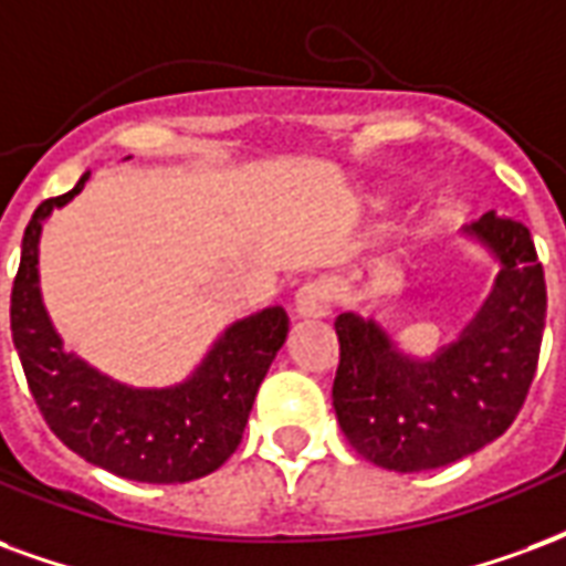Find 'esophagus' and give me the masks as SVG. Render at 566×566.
Masks as SVG:
<instances>
[{"label":"esophagus","instance_id":"1","mask_svg":"<svg viewBox=\"0 0 566 566\" xmlns=\"http://www.w3.org/2000/svg\"><path fill=\"white\" fill-rule=\"evenodd\" d=\"M333 294L324 282H305L294 296V315L296 317H324L329 315Z\"/></svg>","mask_w":566,"mask_h":566}]
</instances>
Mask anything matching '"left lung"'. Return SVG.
<instances>
[{"label":"left lung","mask_w":566,"mask_h":566,"mask_svg":"<svg viewBox=\"0 0 566 566\" xmlns=\"http://www.w3.org/2000/svg\"><path fill=\"white\" fill-rule=\"evenodd\" d=\"M471 233L501 261L495 291L453 347L417 363L375 321L336 317L333 408L347 443L389 471H432L510 429L537 375L546 279L531 230L485 212Z\"/></svg>","instance_id":"obj_1"}]
</instances>
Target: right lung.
I'll return each mask as SVG.
<instances>
[{
  "instance_id": "add662e5",
  "label": "right lung",
  "mask_w": 566,
  "mask_h": 566,
  "mask_svg": "<svg viewBox=\"0 0 566 566\" xmlns=\"http://www.w3.org/2000/svg\"><path fill=\"white\" fill-rule=\"evenodd\" d=\"M81 182L38 203L23 233L11 287V336L38 411L69 450L137 483H188L212 474L240 447L266 368L287 338L284 308L233 324L198 375L174 389L113 384L65 354L38 294V233L50 209L69 203Z\"/></svg>"
}]
</instances>
